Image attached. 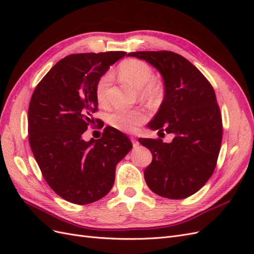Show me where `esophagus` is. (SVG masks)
Returning a JSON list of instances; mask_svg holds the SVG:
<instances>
[{"instance_id": "obj_1", "label": "esophagus", "mask_w": 254, "mask_h": 254, "mask_svg": "<svg viewBox=\"0 0 254 254\" xmlns=\"http://www.w3.org/2000/svg\"><path fill=\"white\" fill-rule=\"evenodd\" d=\"M131 142H132V145H133L134 148L137 147V146H139V142H137L136 139H134V137H131Z\"/></svg>"}]
</instances>
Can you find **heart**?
Here are the masks:
<instances>
[{
	"label": "heart",
	"mask_w": 254,
	"mask_h": 254,
	"mask_svg": "<svg viewBox=\"0 0 254 254\" xmlns=\"http://www.w3.org/2000/svg\"><path fill=\"white\" fill-rule=\"evenodd\" d=\"M118 72L122 80L140 90L142 98L147 99L149 102H158L162 97V88L153 80L155 74L152 68L144 61L128 59L120 64ZM111 81L112 75L106 73L96 83L95 95L97 102L101 105L107 103V92H108ZM108 121L115 129L124 132H133L146 121V114L141 110L119 109L109 115Z\"/></svg>",
	"instance_id": "b5f03b06"
}]
</instances>
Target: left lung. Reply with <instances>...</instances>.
<instances>
[{
  "label": "left lung",
  "instance_id": "1",
  "mask_svg": "<svg viewBox=\"0 0 254 254\" xmlns=\"http://www.w3.org/2000/svg\"><path fill=\"white\" fill-rule=\"evenodd\" d=\"M161 74L164 98L148 128L174 134L171 143L142 139L152 153L144 171L148 188L161 197L183 199L211 178L222 140V124L211 83L189 60L167 51L132 52Z\"/></svg>",
  "mask_w": 254,
  "mask_h": 254
}]
</instances>
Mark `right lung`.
Listing matches in <instances>:
<instances>
[{"mask_svg":"<svg viewBox=\"0 0 254 254\" xmlns=\"http://www.w3.org/2000/svg\"><path fill=\"white\" fill-rule=\"evenodd\" d=\"M126 54L66 56L38 83L30 99V148L45 181L68 202L88 204L108 194L117 164L132 148L128 137L112 127L105 128L101 139H82L94 123L98 79Z\"/></svg>","mask_w":254,"mask_h":254,"instance_id":"right-lung-1","label":"right lung"}]
</instances>
